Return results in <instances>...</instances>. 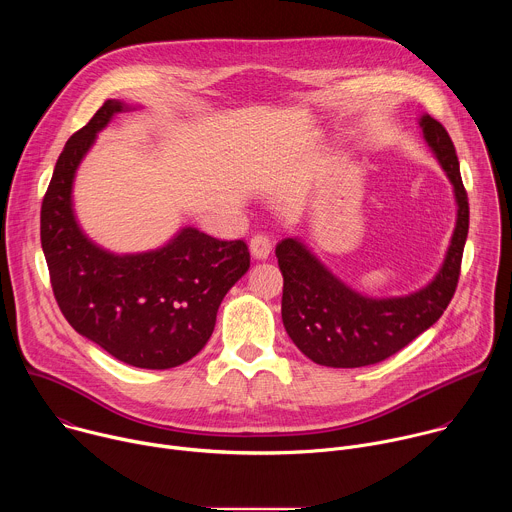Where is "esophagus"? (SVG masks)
Returning a JSON list of instances; mask_svg holds the SVG:
<instances>
[{
	"instance_id": "1",
	"label": "esophagus",
	"mask_w": 512,
	"mask_h": 512,
	"mask_svg": "<svg viewBox=\"0 0 512 512\" xmlns=\"http://www.w3.org/2000/svg\"><path fill=\"white\" fill-rule=\"evenodd\" d=\"M249 251H251L253 259L263 261V259H267L269 253H271V241H269L265 235H255V237L251 239V243H249Z\"/></svg>"
}]
</instances>
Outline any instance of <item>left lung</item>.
Instances as JSON below:
<instances>
[{"instance_id":"1","label":"left lung","mask_w":512,"mask_h":512,"mask_svg":"<svg viewBox=\"0 0 512 512\" xmlns=\"http://www.w3.org/2000/svg\"><path fill=\"white\" fill-rule=\"evenodd\" d=\"M419 129L452 184L456 225L435 275L403 296L377 298L340 279L300 237L285 239L275 255L283 275L281 320L294 344L316 364L356 369L399 352L433 326L448 308L460 277L468 237V196L456 148L440 121L419 115Z\"/></svg>"}]
</instances>
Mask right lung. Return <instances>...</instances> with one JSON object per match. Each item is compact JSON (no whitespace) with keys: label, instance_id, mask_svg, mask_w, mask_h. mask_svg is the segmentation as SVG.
I'll use <instances>...</instances> for the list:
<instances>
[{"label":"right lung","instance_id":"1","mask_svg":"<svg viewBox=\"0 0 512 512\" xmlns=\"http://www.w3.org/2000/svg\"><path fill=\"white\" fill-rule=\"evenodd\" d=\"M137 107L109 99L66 141L42 202L40 239L68 324L131 367L164 371L204 348L218 306L249 269V249L182 227L158 249L113 253L83 231L72 200L77 170L97 133Z\"/></svg>","mask_w":512,"mask_h":512}]
</instances>
